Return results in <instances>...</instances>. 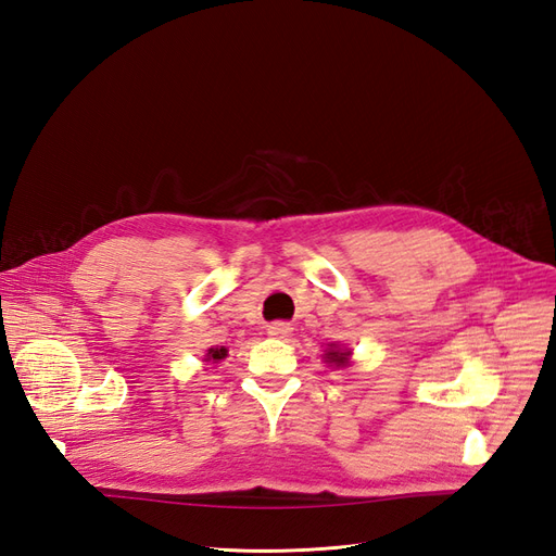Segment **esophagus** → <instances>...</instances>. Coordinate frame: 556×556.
<instances>
[{"mask_svg": "<svg viewBox=\"0 0 556 556\" xmlns=\"http://www.w3.org/2000/svg\"><path fill=\"white\" fill-rule=\"evenodd\" d=\"M293 332L291 323H283V320H277V323H270L267 325V334L275 337V339H289Z\"/></svg>", "mask_w": 556, "mask_h": 556, "instance_id": "1", "label": "esophagus"}]
</instances>
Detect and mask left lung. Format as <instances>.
Returning a JSON list of instances; mask_svg holds the SVG:
<instances>
[{"label":"left lung","mask_w":556,"mask_h":556,"mask_svg":"<svg viewBox=\"0 0 556 556\" xmlns=\"http://www.w3.org/2000/svg\"><path fill=\"white\" fill-rule=\"evenodd\" d=\"M325 362L330 366L343 368V366L351 364V351H348V348H339L337 343H332V348H327V351H325Z\"/></svg>","instance_id":"obj_1"}]
</instances>
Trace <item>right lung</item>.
I'll return each instance as SVG.
<instances>
[{
    "label": "right lung",
    "mask_w": 556,
    "mask_h": 556,
    "mask_svg": "<svg viewBox=\"0 0 556 556\" xmlns=\"http://www.w3.org/2000/svg\"><path fill=\"white\" fill-rule=\"evenodd\" d=\"M224 357H226V348L224 345L222 348H211V351L205 353V362H213V364H217Z\"/></svg>",
    "instance_id": "add662e5"
}]
</instances>
